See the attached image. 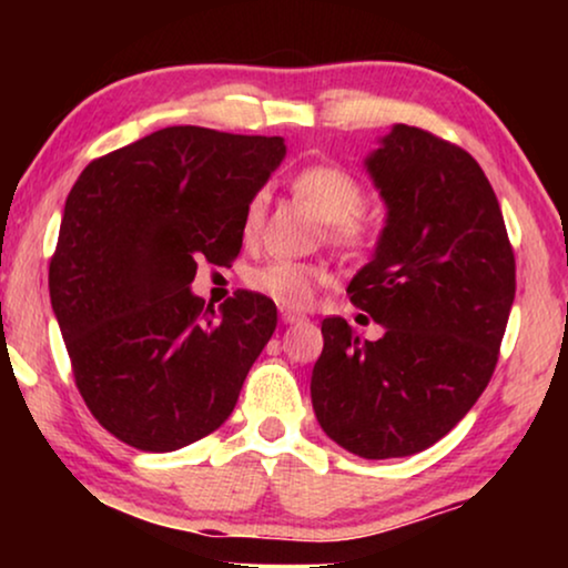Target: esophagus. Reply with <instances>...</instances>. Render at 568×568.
<instances>
[{
  "label": "esophagus",
  "instance_id": "esophagus-1",
  "mask_svg": "<svg viewBox=\"0 0 568 568\" xmlns=\"http://www.w3.org/2000/svg\"><path fill=\"white\" fill-rule=\"evenodd\" d=\"M278 315H282V323H286V325H292V323H302V321H305V315H302V313H294V310H286V307L278 310Z\"/></svg>",
  "mask_w": 568,
  "mask_h": 568
}]
</instances>
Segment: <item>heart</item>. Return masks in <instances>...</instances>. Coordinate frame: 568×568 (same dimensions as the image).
<instances>
[{
  "label": "heart",
  "mask_w": 568,
  "mask_h": 568,
  "mask_svg": "<svg viewBox=\"0 0 568 568\" xmlns=\"http://www.w3.org/2000/svg\"><path fill=\"white\" fill-rule=\"evenodd\" d=\"M294 191L313 206V212L328 222V235L338 245L362 251L372 240V224L359 214L364 204V189L354 175L333 165H313L305 168L294 178ZM268 196L266 191H255L245 204L243 214V235L253 240L263 227ZM331 271L315 263H302L278 258L253 268L247 274V286L263 294L278 307L302 310L315 300L321 286L331 284Z\"/></svg>",
  "instance_id": "obj_1"
}]
</instances>
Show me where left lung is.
I'll list each match as a JSON object with an SVG mask.
<instances>
[{"label": "left lung", "instance_id": "obj_1", "mask_svg": "<svg viewBox=\"0 0 568 568\" xmlns=\"http://www.w3.org/2000/svg\"><path fill=\"white\" fill-rule=\"evenodd\" d=\"M364 168L387 212L346 292L385 331L362 341L344 317H325L310 395L336 445L387 460L432 447L486 390L515 253L491 183L460 146L395 123Z\"/></svg>", "mask_w": 568, "mask_h": 568}]
</instances>
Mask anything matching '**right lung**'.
<instances>
[{
	"label": "right lung",
	"instance_id": "right-lung-1",
	"mask_svg": "<svg viewBox=\"0 0 568 568\" xmlns=\"http://www.w3.org/2000/svg\"><path fill=\"white\" fill-rule=\"evenodd\" d=\"M282 136L168 126L92 160L69 191L49 268L51 307L92 416L144 453H173L227 422L276 305L191 292L199 261L243 247L247 199Z\"/></svg>",
	"mask_w": 568,
	"mask_h": 568
}]
</instances>
